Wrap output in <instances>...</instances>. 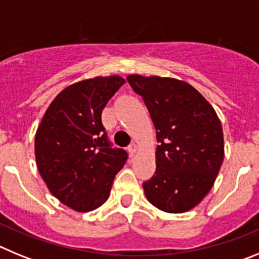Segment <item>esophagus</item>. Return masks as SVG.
Here are the masks:
<instances>
[{
  "label": "esophagus",
  "instance_id": "34e87169",
  "mask_svg": "<svg viewBox=\"0 0 259 259\" xmlns=\"http://www.w3.org/2000/svg\"><path fill=\"white\" fill-rule=\"evenodd\" d=\"M137 150H139V145H137V144L134 143L128 146V153H130V155H131V157H134V155L136 154Z\"/></svg>",
  "mask_w": 259,
  "mask_h": 259
}]
</instances>
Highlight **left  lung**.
Listing matches in <instances>:
<instances>
[{
    "instance_id": "8db88e82",
    "label": "left lung",
    "mask_w": 259,
    "mask_h": 259,
    "mask_svg": "<svg viewBox=\"0 0 259 259\" xmlns=\"http://www.w3.org/2000/svg\"><path fill=\"white\" fill-rule=\"evenodd\" d=\"M157 131L155 174L143 184L153 206L171 214L189 211L205 198L224 158L222 123L197 89L174 77L131 74Z\"/></svg>"
}]
</instances>
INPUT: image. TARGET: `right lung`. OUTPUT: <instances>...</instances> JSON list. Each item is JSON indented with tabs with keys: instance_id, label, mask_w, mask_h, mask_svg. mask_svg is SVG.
<instances>
[{
	"instance_id": "add662e5",
	"label": "right lung",
	"mask_w": 259,
	"mask_h": 259,
	"mask_svg": "<svg viewBox=\"0 0 259 259\" xmlns=\"http://www.w3.org/2000/svg\"><path fill=\"white\" fill-rule=\"evenodd\" d=\"M125 80L96 76L66 87L41 119L35 136L38 172L63 205L79 212L97 209L109 198L114 178L127 161L106 139L101 113Z\"/></svg>"
}]
</instances>
